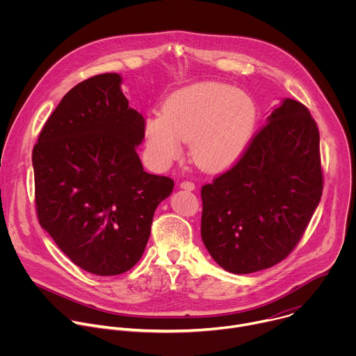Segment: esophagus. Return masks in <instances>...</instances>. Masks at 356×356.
Instances as JSON below:
<instances>
[{
  "label": "esophagus",
  "mask_w": 356,
  "mask_h": 356,
  "mask_svg": "<svg viewBox=\"0 0 356 356\" xmlns=\"http://www.w3.org/2000/svg\"><path fill=\"white\" fill-rule=\"evenodd\" d=\"M180 187H181V188H184V190H187V191H193V190L195 188V184H194L193 181H187V180H184V181H181V183H180Z\"/></svg>",
  "instance_id": "34e87169"
}]
</instances>
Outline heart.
Here are the masks:
<instances>
[{"label": "heart", "instance_id": "1", "mask_svg": "<svg viewBox=\"0 0 356 356\" xmlns=\"http://www.w3.org/2000/svg\"><path fill=\"white\" fill-rule=\"evenodd\" d=\"M258 108L253 98L227 84L202 81L180 88L165 101L162 115L146 120L149 156L166 168L190 140L193 162L207 172L235 165L255 132Z\"/></svg>", "mask_w": 356, "mask_h": 356}]
</instances>
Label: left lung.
Listing matches in <instances>:
<instances>
[{"label": "left lung", "instance_id": "left-lung-1", "mask_svg": "<svg viewBox=\"0 0 356 356\" xmlns=\"http://www.w3.org/2000/svg\"><path fill=\"white\" fill-rule=\"evenodd\" d=\"M323 194L320 132L307 107L284 98L242 158L201 187V238L225 270L246 275L282 262Z\"/></svg>", "mask_w": 356, "mask_h": 356}]
</instances>
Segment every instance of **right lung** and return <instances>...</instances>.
<instances>
[{
  "label": "right lung",
  "mask_w": 356,
  "mask_h": 356,
  "mask_svg": "<svg viewBox=\"0 0 356 356\" xmlns=\"http://www.w3.org/2000/svg\"><path fill=\"white\" fill-rule=\"evenodd\" d=\"M117 73L74 86L33 146L40 227L79 268L115 276L140 259L161 201L175 181L143 170L136 146L145 120L121 91Z\"/></svg>",
  "instance_id": "add662e5"
}]
</instances>
